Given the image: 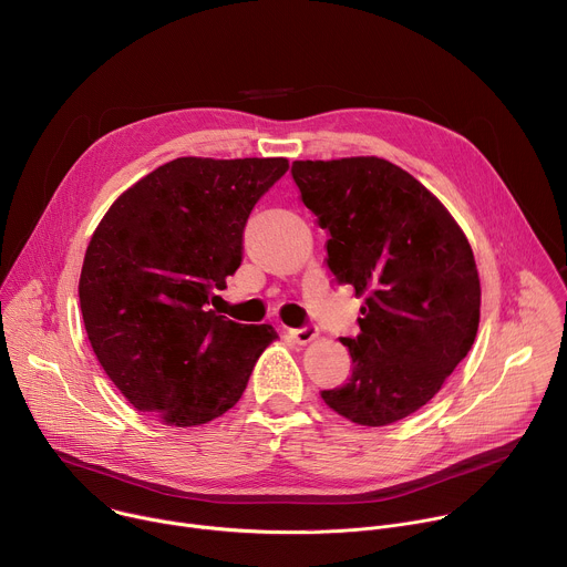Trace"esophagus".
<instances>
[{
    "instance_id": "34e87169",
    "label": "esophagus",
    "mask_w": 567,
    "mask_h": 567,
    "mask_svg": "<svg viewBox=\"0 0 567 567\" xmlns=\"http://www.w3.org/2000/svg\"><path fill=\"white\" fill-rule=\"evenodd\" d=\"M289 336L298 342V344H307L318 336V327L316 324H305L298 329H289Z\"/></svg>"
}]
</instances>
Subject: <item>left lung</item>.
I'll return each instance as SVG.
<instances>
[{
  "instance_id": "left-lung-1",
  "label": "left lung",
  "mask_w": 567,
  "mask_h": 567,
  "mask_svg": "<svg viewBox=\"0 0 567 567\" xmlns=\"http://www.w3.org/2000/svg\"><path fill=\"white\" fill-rule=\"evenodd\" d=\"M300 200L327 229V267L351 285L358 336L349 381L322 401L367 427L396 423L434 399L474 344L481 282L472 247L427 188L381 157L298 159Z\"/></svg>"
}]
</instances>
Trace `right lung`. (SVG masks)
Segmentation results:
<instances>
[{"label":"right lung","mask_w":567,"mask_h":567,"mask_svg":"<svg viewBox=\"0 0 567 567\" xmlns=\"http://www.w3.org/2000/svg\"><path fill=\"white\" fill-rule=\"evenodd\" d=\"M285 157H177L135 182L97 225L80 276L91 347L142 414L205 425L231 410L271 324H240L209 302L243 262L256 203Z\"/></svg>","instance_id":"1"}]
</instances>
